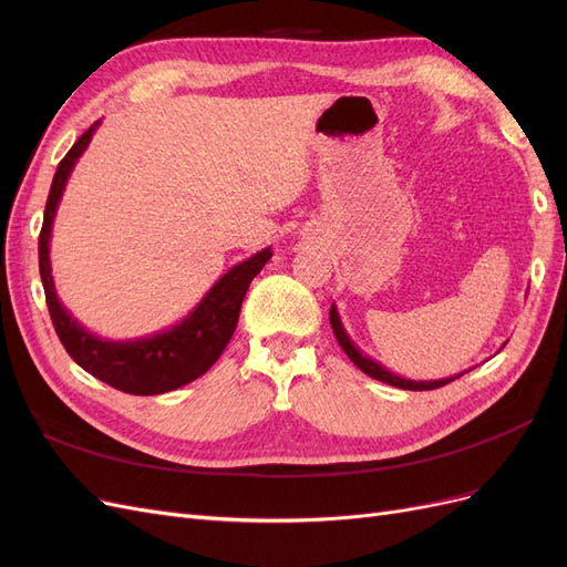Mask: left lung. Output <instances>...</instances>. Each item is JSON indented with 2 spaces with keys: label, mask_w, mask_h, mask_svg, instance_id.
I'll use <instances>...</instances> for the list:
<instances>
[{
  "label": "left lung",
  "mask_w": 567,
  "mask_h": 567,
  "mask_svg": "<svg viewBox=\"0 0 567 567\" xmlns=\"http://www.w3.org/2000/svg\"><path fill=\"white\" fill-rule=\"evenodd\" d=\"M329 319H331V329H333V333H336V340L340 342V348L346 350V354L352 359L357 369H362L367 375H371V379H375V381H383V383H388V385L402 388V390H435V388H442V385H447V383L456 381L458 375L466 373V371H463V373H456V375H450V379H440V381H411V379H402V375L388 371L383 364H379V362H375V359L367 357L362 350H359V348L354 346L352 338H350L348 331H346V326H342V321H340V315H338V310H336V305H331ZM502 348H504V346H502ZM468 371H471V369H468Z\"/></svg>",
  "instance_id": "obj_1"
}]
</instances>
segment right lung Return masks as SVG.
<instances>
[{"label":"right lung","instance_id":"right-lung-1","mask_svg":"<svg viewBox=\"0 0 567 567\" xmlns=\"http://www.w3.org/2000/svg\"><path fill=\"white\" fill-rule=\"evenodd\" d=\"M99 123H94L73 148L59 163L54 182L49 188L44 221L40 231V277L47 296V307L59 340L73 362L94 379L109 383L115 390L130 394H163L196 381L208 371L231 340L241 302L250 281L260 274L271 257V248L255 252L248 260L234 265L203 300L179 323L169 329L136 340H106L99 338L65 310L56 296L54 277H51L49 241L56 208L63 188L71 177L78 158L90 146Z\"/></svg>","mask_w":567,"mask_h":567}]
</instances>
